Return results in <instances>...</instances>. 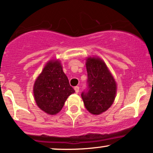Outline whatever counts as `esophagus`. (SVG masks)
<instances>
[{
	"label": "esophagus",
	"mask_w": 153,
	"mask_h": 153,
	"mask_svg": "<svg viewBox=\"0 0 153 153\" xmlns=\"http://www.w3.org/2000/svg\"><path fill=\"white\" fill-rule=\"evenodd\" d=\"M74 89L75 91V93H79V87H78V86H75V87L74 88Z\"/></svg>",
	"instance_id": "1"
}]
</instances>
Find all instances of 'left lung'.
I'll return each instance as SVG.
<instances>
[{
	"label": "left lung",
	"mask_w": 153,
	"mask_h": 153,
	"mask_svg": "<svg viewBox=\"0 0 153 153\" xmlns=\"http://www.w3.org/2000/svg\"><path fill=\"white\" fill-rule=\"evenodd\" d=\"M88 89L81 97L87 110L93 115L106 111L115 98L117 85L105 62L97 57L86 60Z\"/></svg>",
	"instance_id": "1"
}]
</instances>
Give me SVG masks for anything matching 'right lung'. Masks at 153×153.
Returning <instances> with one entry per match:
<instances>
[{"label": "right lung", "mask_w": 153, "mask_h": 153, "mask_svg": "<svg viewBox=\"0 0 153 153\" xmlns=\"http://www.w3.org/2000/svg\"><path fill=\"white\" fill-rule=\"evenodd\" d=\"M74 93L58 60L47 62L33 85L37 105L49 115L59 113L68 96Z\"/></svg>", "instance_id": "add662e5"}]
</instances>
